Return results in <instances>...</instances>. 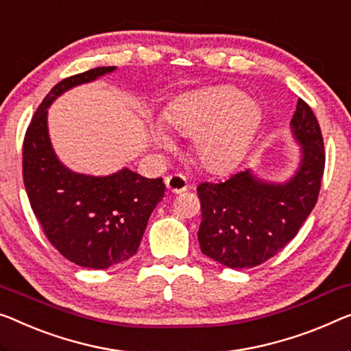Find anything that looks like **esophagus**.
Segmentation results:
<instances>
[{
    "mask_svg": "<svg viewBox=\"0 0 351 351\" xmlns=\"http://www.w3.org/2000/svg\"><path fill=\"white\" fill-rule=\"evenodd\" d=\"M165 186L170 192L181 193V192L187 191V180H186L184 175L173 173V175L165 178Z\"/></svg>",
    "mask_w": 351,
    "mask_h": 351,
    "instance_id": "1",
    "label": "esophagus"
}]
</instances>
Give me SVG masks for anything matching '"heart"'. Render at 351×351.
<instances>
[{
  "instance_id": "b5f03b06",
  "label": "heart",
  "mask_w": 351,
  "mask_h": 351,
  "mask_svg": "<svg viewBox=\"0 0 351 351\" xmlns=\"http://www.w3.org/2000/svg\"><path fill=\"white\" fill-rule=\"evenodd\" d=\"M171 132L192 138V153L198 164L213 173L234 169L247 153L260 124V108L252 99L233 86H214L184 94L165 112ZM151 137L162 148L171 138L159 125Z\"/></svg>"
}]
</instances>
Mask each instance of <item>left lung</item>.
<instances>
[{
    "label": "left lung",
    "mask_w": 351,
    "mask_h": 351,
    "mask_svg": "<svg viewBox=\"0 0 351 351\" xmlns=\"http://www.w3.org/2000/svg\"><path fill=\"white\" fill-rule=\"evenodd\" d=\"M291 132L301 162L285 182H268L249 169L227 181L197 187L202 206L198 243L228 268H254L285 247L315 206L325 170V146L312 108L298 99Z\"/></svg>",
    "instance_id": "1"
}]
</instances>
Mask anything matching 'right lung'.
<instances>
[{
	"instance_id": "right-lung-1",
	"label": "right lung",
	"mask_w": 351,
	"mask_h": 351,
	"mask_svg": "<svg viewBox=\"0 0 351 351\" xmlns=\"http://www.w3.org/2000/svg\"><path fill=\"white\" fill-rule=\"evenodd\" d=\"M114 69L96 67L56 83L23 140L25 189L47 239L62 257L91 269L110 268L137 254L151 213L165 193L162 178L149 180L129 169L108 176L75 173L51 148L47 128L51 102Z\"/></svg>"
}]
</instances>
